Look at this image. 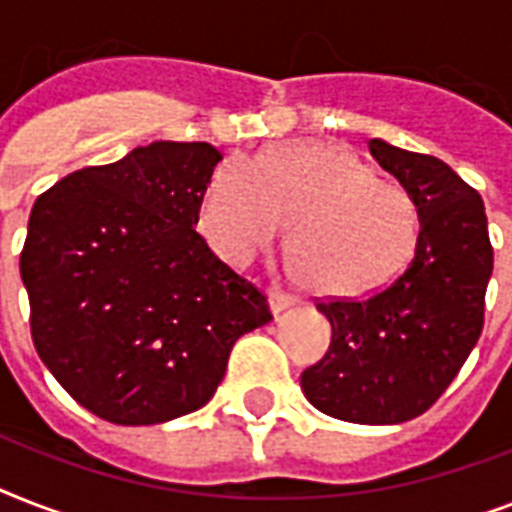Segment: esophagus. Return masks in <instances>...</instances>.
Returning <instances> with one entry per match:
<instances>
[{
  "label": "esophagus",
  "instance_id": "1",
  "mask_svg": "<svg viewBox=\"0 0 512 512\" xmlns=\"http://www.w3.org/2000/svg\"><path fill=\"white\" fill-rule=\"evenodd\" d=\"M268 305H271L273 316H279L281 311H287L289 305H295V297L289 295V292H281V289H271L268 292Z\"/></svg>",
  "mask_w": 512,
  "mask_h": 512
}]
</instances>
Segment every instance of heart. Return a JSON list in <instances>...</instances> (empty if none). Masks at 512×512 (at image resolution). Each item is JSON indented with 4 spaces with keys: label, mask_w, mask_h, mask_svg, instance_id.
<instances>
[{
    "label": "heart",
    "mask_w": 512,
    "mask_h": 512,
    "mask_svg": "<svg viewBox=\"0 0 512 512\" xmlns=\"http://www.w3.org/2000/svg\"><path fill=\"white\" fill-rule=\"evenodd\" d=\"M284 217H292L287 247L297 271L324 295L380 287L417 239V209L404 185L324 143L225 159L209 177L199 228L217 255L247 265L279 236Z\"/></svg>",
    "instance_id": "1"
}]
</instances>
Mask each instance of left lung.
Returning <instances> with one entry per match:
<instances>
[{
	"label": "left lung",
	"mask_w": 512,
	"mask_h": 512,
	"mask_svg": "<svg viewBox=\"0 0 512 512\" xmlns=\"http://www.w3.org/2000/svg\"><path fill=\"white\" fill-rule=\"evenodd\" d=\"M369 154L417 207L414 255L372 295L316 303L332 324V342L300 385L329 417L396 425L428 412L476 348L494 249L484 201L449 164L377 138Z\"/></svg>",
	"instance_id": "left-lung-1"
}]
</instances>
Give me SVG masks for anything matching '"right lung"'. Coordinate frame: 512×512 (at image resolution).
<instances>
[{"label":"right lung","instance_id":"right-lung-1","mask_svg":"<svg viewBox=\"0 0 512 512\" xmlns=\"http://www.w3.org/2000/svg\"><path fill=\"white\" fill-rule=\"evenodd\" d=\"M209 143L156 140L36 199L20 252L31 337L52 377L114 425L196 412L233 342L273 319L260 289L196 233Z\"/></svg>","mask_w":512,"mask_h":512}]
</instances>
